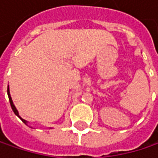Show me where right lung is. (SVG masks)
I'll list each match as a JSON object with an SVG mask.
<instances>
[{
	"label": "right lung",
	"mask_w": 158,
	"mask_h": 158,
	"mask_svg": "<svg viewBox=\"0 0 158 158\" xmlns=\"http://www.w3.org/2000/svg\"><path fill=\"white\" fill-rule=\"evenodd\" d=\"M7 94H8V97H9V101H10V104H11V107H12V109L14 110V112L15 113V115H17L22 121H23V123H24L25 124L27 123V121H25V120H23V119H22L20 116H19V112H18V110H16L15 106V104H14V102H13V100H12V97H11V95H10V89H9V86H8V88H7Z\"/></svg>",
	"instance_id": "add662e5"
}]
</instances>
